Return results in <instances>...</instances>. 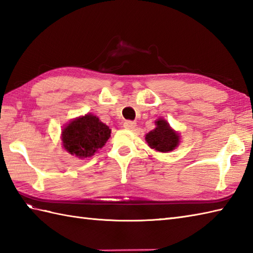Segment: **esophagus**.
Segmentation results:
<instances>
[{
	"label": "esophagus",
	"mask_w": 253,
	"mask_h": 253,
	"mask_svg": "<svg viewBox=\"0 0 253 253\" xmlns=\"http://www.w3.org/2000/svg\"><path fill=\"white\" fill-rule=\"evenodd\" d=\"M123 126L127 128V130H134L136 126V123L134 121H131V120H126V121H125V123H123Z\"/></svg>",
	"instance_id": "1"
}]
</instances>
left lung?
Segmentation results:
<instances>
[{"label":"left lung","mask_w":253,"mask_h":253,"mask_svg":"<svg viewBox=\"0 0 253 253\" xmlns=\"http://www.w3.org/2000/svg\"><path fill=\"white\" fill-rule=\"evenodd\" d=\"M157 127L146 135V142L153 149L161 153H168L176 147L178 135L170 127L167 121L159 119L156 121Z\"/></svg>","instance_id":"1"}]
</instances>
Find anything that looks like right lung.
Wrapping results in <instances>:
<instances>
[{
    "mask_svg": "<svg viewBox=\"0 0 253 253\" xmlns=\"http://www.w3.org/2000/svg\"><path fill=\"white\" fill-rule=\"evenodd\" d=\"M110 128L97 117L85 115L71 121L61 134L65 149L80 158L93 156L110 137Z\"/></svg>",
    "mask_w": 253,
    "mask_h": 253,
    "instance_id": "1",
    "label": "right lung"
}]
</instances>
